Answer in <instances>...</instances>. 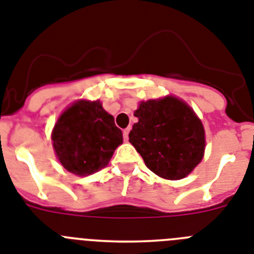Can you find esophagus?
I'll list each match as a JSON object with an SVG mask.
<instances>
[{
  "instance_id": "1",
  "label": "esophagus",
  "mask_w": 254,
  "mask_h": 254,
  "mask_svg": "<svg viewBox=\"0 0 254 254\" xmlns=\"http://www.w3.org/2000/svg\"><path fill=\"white\" fill-rule=\"evenodd\" d=\"M128 133H129V128H126L125 131H123V140H125V141H128Z\"/></svg>"
}]
</instances>
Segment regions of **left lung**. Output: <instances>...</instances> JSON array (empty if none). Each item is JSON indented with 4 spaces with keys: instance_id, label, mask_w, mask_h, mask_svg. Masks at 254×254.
Listing matches in <instances>:
<instances>
[{
    "instance_id": "1",
    "label": "left lung",
    "mask_w": 254,
    "mask_h": 254,
    "mask_svg": "<svg viewBox=\"0 0 254 254\" xmlns=\"http://www.w3.org/2000/svg\"><path fill=\"white\" fill-rule=\"evenodd\" d=\"M131 142L151 172L167 180L188 176L204 154V128L188 104L176 97L142 101Z\"/></svg>"
}]
</instances>
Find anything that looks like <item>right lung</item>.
Masks as SVG:
<instances>
[{"instance_id":"obj_1","label":"right lung","mask_w":254,"mask_h":254,"mask_svg":"<svg viewBox=\"0 0 254 254\" xmlns=\"http://www.w3.org/2000/svg\"><path fill=\"white\" fill-rule=\"evenodd\" d=\"M55 153L69 172L86 176L109 163L123 142L122 131L99 101H78L63 113L53 131Z\"/></svg>"}]
</instances>
